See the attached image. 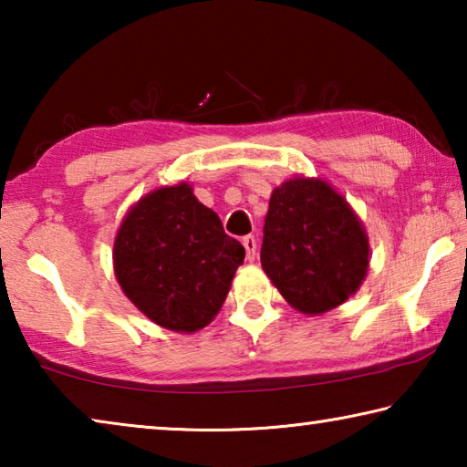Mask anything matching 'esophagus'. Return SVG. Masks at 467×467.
Masks as SVG:
<instances>
[{"label": "esophagus", "mask_w": 467, "mask_h": 467, "mask_svg": "<svg viewBox=\"0 0 467 467\" xmlns=\"http://www.w3.org/2000/svg\"><path fill=\"white\" fill-rule=\"evenodd\" d=\"M243 247H244V251H247V259H249V262H253V259H255V251H257L255 236H251V234L243 236Z\"/></svg>", "instance_id": "1"}]
</instances>
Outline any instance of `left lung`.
<instances>
[{"instance_id":"1","label":"left lung","mask_w":467,"mask_h":467,"mask_svg":"<svg viewBox=\"0 0 467 467\" xmlns=\"http://www.w3.org/2000/svg\"><path fill=\"white\" fill-rule=\"evenodd\" d=\"M259 255L295 309L319 315L358 290L368 241L342 195L319 179L298 177L274 189Z\"/></svg>"}]
</instances>
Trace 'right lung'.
Here are the masks:
<instances>
[{"mask_svg":"<svg viewBox=\"0 0 467 467\" xmlns=\"http://www.w3.org/2000/svg\"><path fill=\"white\" fill-rule=\"evenodd\" d=\"M113 259L123 292L146 317L172 331H197L223 306L244 247L181 183L133 205Z\"/></svg>","mask_w":467,"mask_h":467,"instance_id":"1","label":"right lung"}]
</instances>
